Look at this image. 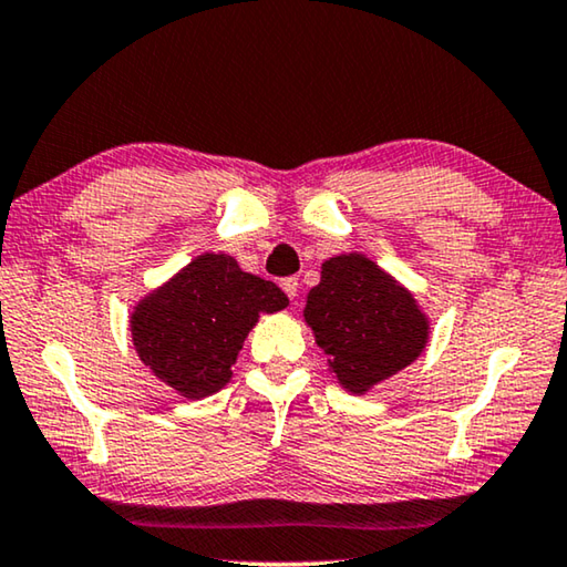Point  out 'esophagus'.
Segmentation results:
<instances>
[{"label":"esophagus","instance_id":"obj_1","mask_svg":"<svg viewBox=\"0 0 567 567\" xmlns=\"http://www.w3.org/2000/svg\"><path fill=\"white\" fill-rule=\"evenodd\" d=\"M281 289L286 291V297H289L291 301L299 297V278H293V276H289V278H284L281 281Z\"/></svg>","mask_w":567,"mask_h":567}]
</instances>
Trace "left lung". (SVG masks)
<instances>
[{"instance_id": "left-lung-1", "label": "left lung", "mask_w": 567, "mask_h": 567, "mask_svg": "<svg viewBox=\"0 0 567 567\" xmlns=\"http://www.w3.org/2000/svg\"><path fill=\"white\" fill-rule=\"evenodd\" d=\"M303 319L334 379L352 393H365L414 363L430 340L412 293L358 252L324 260Z\"/></svg>"}]
</instances>
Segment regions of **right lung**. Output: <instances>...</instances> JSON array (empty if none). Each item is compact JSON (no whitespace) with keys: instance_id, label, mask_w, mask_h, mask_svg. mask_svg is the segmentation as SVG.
<instances>
[{"instance_id":"obj_1","label":"right lung","mask_w":567,"mask_h":567,"mask_svg":"<svg viewBox=\"0 0 567 567\" xmlns=\"http://www.w3.org/2000/svg\"><path fill=\"white\" fill-rule=\"evenodd\" d=\"M289 297L274 281L245 274L235 258L207 252L133 311L137 355L186 399H204L233 379V365L258 315Z\"/></svg>"}]
</instances>
